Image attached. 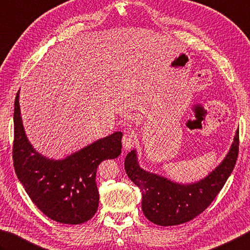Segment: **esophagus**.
Segmentation results:
<instances>
[{
  "label": "esophagus",
  "instance_id": "1",
  "mask_svg": "<svg viewBox=\"0 0 250 250\" xmlns=\"http://www.w3.org/2000/svg\"><path fill=\"white\" fill-rule=\"evenodd\" d=\"M123 147L125 150H129L136 144V135L131 131H127L123 136Z\"/></svg>",
  "mask_w": 250,
  "mask_h": 250
}]
</instances>
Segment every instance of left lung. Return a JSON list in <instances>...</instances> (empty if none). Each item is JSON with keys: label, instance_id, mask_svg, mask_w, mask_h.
Listing matches in <instances>:
<instances>
[{"label": "left lung", "instance_id": "8db88e82", "mask_svg": "<svg viewBox=\"0 0 250 250\" xmlns=\"http://www.w3.org/2000/svg\"><path fill=\"white\" fill-rule=\"evenodd\" d=\"M238 130L227 157L208 176L194 184H178L139 167L136 150L126 155L125 171L143 195L141 208L152 223L171 227L186 223L208 208L236 164Z\"/></svg>", "mask_w": 250, "mask_h": 250}]
</instances>
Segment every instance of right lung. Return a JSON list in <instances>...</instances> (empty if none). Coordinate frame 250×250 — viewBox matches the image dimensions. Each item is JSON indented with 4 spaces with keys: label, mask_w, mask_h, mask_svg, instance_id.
<instances>
[{
    "label": "right lung",
    "mask_w": 250,
    "mask_h": 250,
    "mask_svg": "<svg viewBox=\"0 0 250 250\" xmlns=\"http://www.w3.org/2000/svg\"><path fill=\"white\" fill-rule=\"evenodd\" d=\"M122 137L123 133L116 131L65 159L45 158L27 138L17 92L14 104V168L38 209L56 222L82 224L95 215L99 206L97 167L103 160L119 157Z\"/></svg>",
    "instance_id": "obj_1"
}]
</instances>
